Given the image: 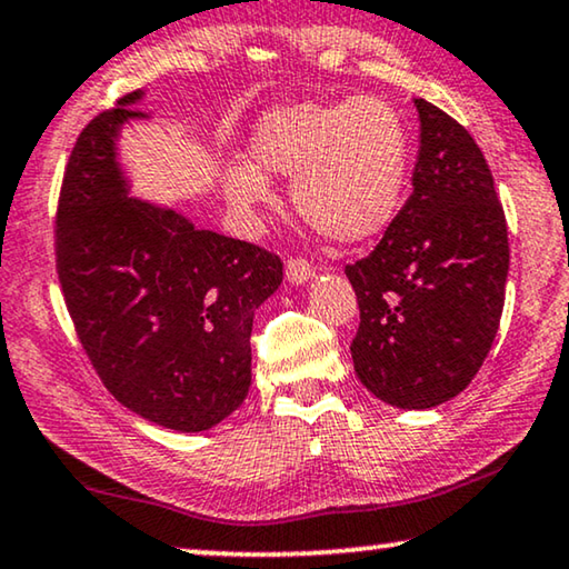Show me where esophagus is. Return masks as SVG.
Returning <instances> with one entry per match:
<instances>
[{
  "instance_id": "1",
  "label": "esophagus",
  "mask_w": 569,
  "mask_h": 569,
  "mask_svg": "<svg viewBox=\"0 0 569 569\" xmlns=\"http://www.w3.org/2000/svg\"><path fill=\"white\" fill-rule=\"evenodd\" d=\"M284 277L290 284H305L312 277V269L305 259H290L284 264Z\"/></svg>"
}]
</instances>
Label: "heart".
<instances>
[{"instance_id":"heart-1","label":"heart","mask_w":569,"mask_h":569,"mask_svg":"<svg viewBox=\"0 0 569 569\" xmlns=\"http://www.w3.org/2000/svg\"><path fill=\"white\" fill-rule=\"evenodd\" d=\"M251 156L226 174L228 202L257 212L274 200L267 174L292 179V200L308 223L341 243L385 233L406 200L410 141L390 102L353 97L300 102L267 112L253 128Z\"/></svg>"}]
</instances>
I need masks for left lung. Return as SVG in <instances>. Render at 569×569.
Segmentation results:
<instances>
[{
	"mask_svg": "<svg viewBox=\"0 0 569 569\" xmlns=\"http://www.w3.org/2000/svg\"><path fill=\"white\" fill-rule=\"evenodd\" d=\"M413 194L367 259L346 267L359 300L353 369L375 398L428 410L480 372L506 302L508 228L488 161L455 118L416 100Z\"/></svg>",
	"mask_w": 569,
	"mask_h": 569,
	"instance_id": "left-lung-1",
	"label": "left lung"
}]
</instances>
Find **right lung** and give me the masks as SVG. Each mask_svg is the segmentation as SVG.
<instances>
[{"mask_svg":"<svg viewBox=\"0 0 569 569\" xmlns=\"http://www.w3.org/2000/svg\"><path fill=\"white\" fill-rule=\"evenodd\" d=\"M133 92L81 130L66 163L56 264L89 361L128 410L171 431H208L251 387L253 312L282 284L259 246L194 228L130 194L120 130L146 120Z\"/></svg>","mask_w":569,"mask_h":569,"instance_id":"obj_1","label":"right lung"}]
</instances>
